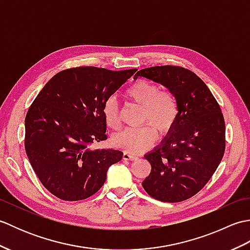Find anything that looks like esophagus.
Returning a JSON list of instances; mask_svg holds the SVG:
<instances>
[{
  "instance_id": "obj_1",
  "label": "esophagus",
  "mask_w": 250,
  "mask_h": 250,
  "mask_svg": "<svg viewBox=\"0 0 250 250\" xmlns=\"http://www.w3.org/2000/svg\"><path fill=\"white\" fill-rule=\"evenodd\" d=\"M124 159L125 160H135V159L137 158L135 155H132V153H130V152H124Z\"/></svg>"
}]
</instances>
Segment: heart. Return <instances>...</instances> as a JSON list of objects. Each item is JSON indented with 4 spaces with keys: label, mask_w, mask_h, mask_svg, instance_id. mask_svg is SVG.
Returning <instances> with one entry per match:
<instances>
[{
    "label": "heart",
    "mask_w": 250,
    "mask_h": 250,
    "mask_svg": "<svg viewBox=\"0 0 250 250\" xmlns=\"http://www.w3.org/2000/svg\"><path fill=\"white\" fill-rule=\"evenodd\" d=\"M125 95L142 107L141 121L145 125L140 128H126L117 133L113 143L116 147L130 153H139L150 147L156 141L157 131L166 134L173 129L178 118V102L174 93L160 90L156 83L139 81L126 89ZM103 117L107 126L118 129L120 125L118 105L114 98L105 101ZM153 127L155 128L153 129Z\"/></svg>",
    "instance_id": "heart-1"
}]
</instances>
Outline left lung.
<instances>
[{"mask_svg": "<svg viewBox=\"0 0 250 250\" xmlns=\"http://www.w3.org/2000/svg\"><path fill=\"white\" fill-rule=\"evenodd\" d=\"M139 77L167 88L179 107L173 129L144 156L151 172L143 188L159 201H185L204 187L221 162L226 148L224 115L205 83L187 68L152 66L137 72L134 79Z\"/></svg>", "mask_w": 250, "mask_h": 250, "instance_id": "obj_1", "label": "left lung"}]
</instances>
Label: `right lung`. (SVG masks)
<instances>
[{
    "mask_svg": "<svg viewBox=\"0 0 250 250\" xmlns=\"http://www.w3.org/2000/svg\"><path fill=\"white\" fill-rule=\"evenodd\" d=\"M136 71L67 68L37 94L25 116V152L41 183L57 198L93 195L108 167L122 159L121 150L90 146L107 139L103 105Z\"/></svg>",
    "mask_w": 250,
    "mask_h": 250,
    "instance_id": "add662e5",
    "label": "right lung"
}]
</instances>
